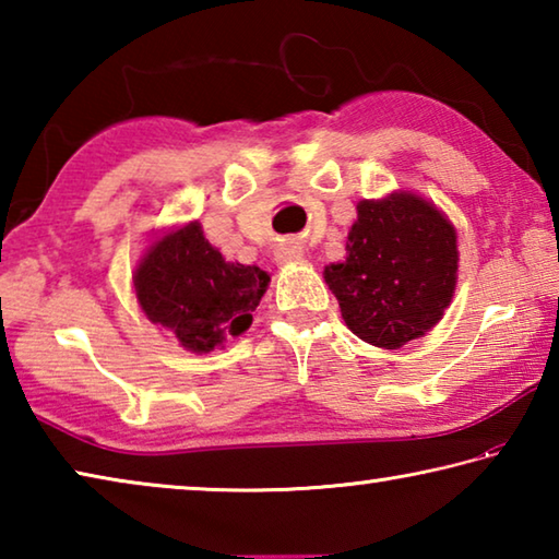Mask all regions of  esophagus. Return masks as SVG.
<instances>
[{
    "instance_id": "1",
    "label": "esophagus",
    "mask_w": 559,
    "mask_h": 559,
    "mask_svg": "<svg viewBox=\"0 0 559 559\" xmlns=\"http://www.w3.org/2000/svg\"><path fill=\"white\" fill-rule=\"evenodd\" d=\"M302 246L298 241H283L278 249H276V261L278 263H293V261H300L302 259Z\"/></svg>"
}]
</instances>
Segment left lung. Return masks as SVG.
I'll return each instance as SVG.
<instances>
[{"mask_svg":"<svg viewBox=\"0 0 559 559\" xmlns=\"http://www.w3.org/2000/svg\"><path fill=\"white\" fill-rule=\"evenodd\" d=\"M345 251L325 283L359 340L396 349L439 323L456 288L459 249L437 206L406 192L359 202Z\"/></svg>","mask_w":559,"mask_h":559,"instance_id":"1","label":"left lung"}]
</instances>
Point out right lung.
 Masks as SVG:
<instances>
[{"mask_svg": "<svg viewBox=\"0 0 559 559\" xmlns=\"http://www.w3.org/2000/svg\"><path fill=\"white\" fill-rule=\"evenodd\" d=\"M266 286V271L226 263L197 222L150 246L135 271L145 316L194 353H210L229 335H241Z\"/></svg>", "mask_w": 559, "mask_h": 559, "instance_id": "1", "label": "right lung"}]
</instances>
